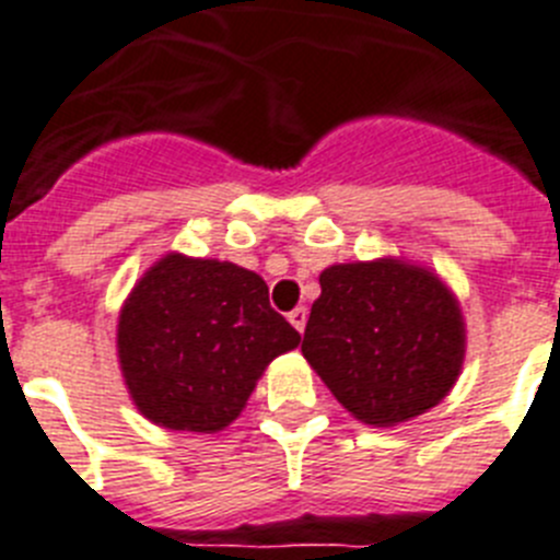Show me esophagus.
<instances>
[{
    "instance_id": "34e87169",
    "label": "esophagus",
    "mask_w": 560,
    "mask_h": 560,
    "mask_svg": "<svg viewBox=\"0 0 560 560\" xmlns=\"http://www.w3.org/2000/svg\"><path fill=\"white\" fill-rule=\"evenodd\" d=\"M289 322L296 327V330L305 332V325H307V311H305V307H302V305L294 307V311H291V314H289Z\"/></svg>"
}]
</instances>
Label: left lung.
Masks as SVG:
<instances>
[{"mask_svg":"<svg viewBox=\"0 0 560 560\" xmlns=\"http://www.w3.org/2000/svg\"><path fill=\"white\" fill-rule=\"evenodd\" d=\"M319 285L302 355L352 417L394 428L453 392L466 322L435 271L386 255L327 266Z\"/></svg>","mask_w":560,"mask_h":560,"instance_id":"left-lung-1","label":"left lung"}]
</instances>
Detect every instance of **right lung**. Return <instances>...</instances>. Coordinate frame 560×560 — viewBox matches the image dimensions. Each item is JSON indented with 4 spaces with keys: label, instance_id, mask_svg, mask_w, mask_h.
I'll list each match as a JSON object with an SVG mask.
<instances>
[{
    "label": "right lung",
    "instance_id": "add662e5",
    "mask_svg": "<svg viewBox=\"0 0 560 560\" xmlns=\"http://www.w3.org/2000/svg\"><path fill=\"white\" fill-rule=\"evenodd\" d=\"M300 343L255 271L166 253L132 285L116 355L132 405L166 430L219 433L241 417L260 374Z\"/></svg>",
    "mask_w": 560,
    "mask_h": 560
}]
</instances>
